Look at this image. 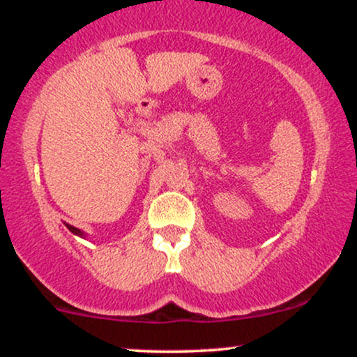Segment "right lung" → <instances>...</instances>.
I'll return each mask as SVG.
<instances>
[{
  "label": "right lung",
  "instance_id": "right-lung-1",
  "mask_svg": "<svg viewBox=\"0 0 357 357\" xmlns=\"http://www.w3.org/2000/svg\"><path fill=\"white\" fill-rule=\"evenodd\" d=\"M65 225H67V223H65ZM67 228H68V230H70V231L73 233V235H79V236H85V235H84V231H80V230H79V228L72 227V225H67Z\"/></svg>",
  "mask_w": 357,
  "mask_h": 357
}]
</instances>
